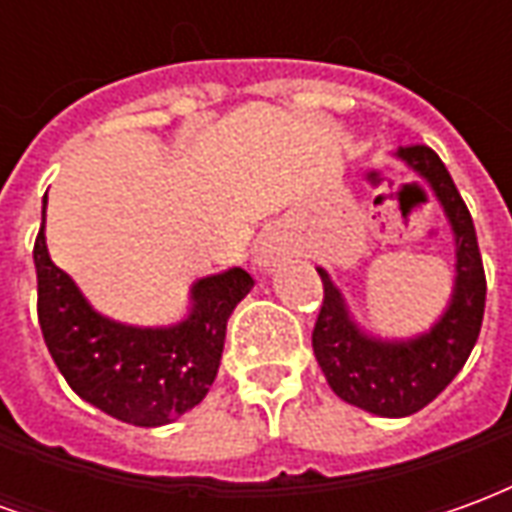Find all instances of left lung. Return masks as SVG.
Here are the masks:
<instances>
[{
    "label": "left lung",
    "mask_w": 512,
    "mask_h": 512,
    "mask_svg": "<svg viewBox=\"0 0 512 512\" xmlns=\"http://www.w3.org/2000/svg\"><path fill=\"white\" fill-rule=\"evenodd\" d=\"M397 156L428 178L452 224L458 277L450 307L417 340L381 343L356 329L340 290L318 268L323 301L312 329V351L334 395L378 417H408L444 392L472 354L485 312L483 257L461 191L455 189L444 161L428 145L400 147Z\"/></svg>",
    "instance_id": "8db88e82"
}]
</instances>
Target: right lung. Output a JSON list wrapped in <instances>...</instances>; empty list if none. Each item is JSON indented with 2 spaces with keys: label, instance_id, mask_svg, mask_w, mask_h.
I'll return each instance as SVG.
<instances>
[{
  "label": "right lung",
  "instance_id": "1",
  "mask_svg": "<svg viewBox=\"0 0 512 512\" xmlns=\"http://www.w3.org/2000/svg\"><path fill=\"white\" fill-rule=\"evenodd\" d=\"M46 219V197H43ZM38 321L54 365L76 395L139 428L167 425L208 395L227 321L255 279L230 268L191 288V315L169 329H136L98 315L73 279L51 263L43 224L35 238Z\"/></svg>",
  "mask_w": 512,
  "mask_h": 512
}]
</instances>
